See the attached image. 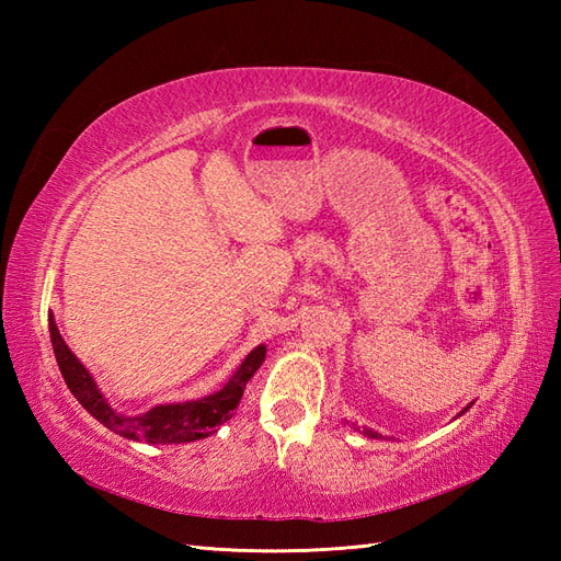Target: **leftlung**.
<instances>
[{"label": "left lung", "mask_w": 561, "mask_h": 561, "mask_svg": "<svg viewBox=\"0 0 561 561\" xmlns=\"http://www.w3.org/2000/svg\"><path fill=\"white\" fill-rule=\"evenodd\" d=\"M366 436H371V438H378V434H376V432H371V428H366Z\"/></svg>", "instance_id": "8db88e82"}]
</instances>
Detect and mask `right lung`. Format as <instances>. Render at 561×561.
I'll use <instances>...</instances> for the list:
<instances>
[{
    "mask_svg": "<svg viewBox=\"0 0 561 561\" xmlns=\"http://www.w3.org/2000/svg\"><path fill=\"white\" fill-rule=\"evenodd\" d=\"M50 340L55 350V359L59 364V371L65 376V383L71 390L81 408L87 410L91 416L108 426L111 432L121 434L125 438L135 440H147V444H187V440L205 438L211 432H217V426L229 422L238 402L243 398L245 383L265 362V347L250 352L245 362L238 366V371L231 376L229 383H226L219 392L214 396L190 400V402H178V404H159V408H151L149 412L139 416H125L117 414L105 398L99 392L96 383H93L91 374L81 366L75 354L69 352L65 340L59 337V330L55 325V318L50 316Z\"/></svg>",
    "mask_w": 561,
    "mask_h": 561,
    "instance_id": "obj_1",
    "label": "right lung"
}]
</instances>
